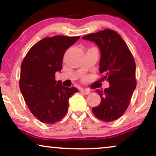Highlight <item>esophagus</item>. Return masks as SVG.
I'll list each match as a JSON object with an SVG mask.
<instances>
[{
	"label": "esophagus",
	"instance_id": "34e87169",
	"mask_svg": "<svg viewBox=\"0 0 156 156\" xmlns=\"http://www.w3.org/2000/svg\"><path fill=\"white\" fill-rule=\"evenodd\" d=\"M80 91L82 92V94H90V91L89 90H87V89H80Z\"/></svg>",
	"mask_w": 156,
	"mask_h": 156
}]
</instances>
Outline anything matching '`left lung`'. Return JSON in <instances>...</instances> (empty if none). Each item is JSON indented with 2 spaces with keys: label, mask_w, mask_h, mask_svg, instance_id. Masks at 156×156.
<instances>
[{
  "label": "left lung",
  "mask_w": 156,
  "mask_h": 156,
  "mask_svg": "<svg viewBox=\"0 0 156 156\" xmlns=\"http://www.w3.org/2000/svg\"><path fill=\"white\" fill-rule=\"evenodd\" d=\"M82 39L94 42L99 48V72L110 85L103 91L97 90L101 103L92 108L93 114L106 122L116 120L127 109L136 87L133 57L121 36L110 29L85 35Z\"/></svg>",
  "instance_id": "8db88e82"
}]
</instances>
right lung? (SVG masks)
Instances as JSON below:
<instances>
[{"instance_id": "right-lung-1", "label": "right lung", "mask_w": 156, "mask_h": 156, "mask_svg": "<svg viewBox=\"0 0 156 156\" xmlns=\"http://www.w3.org/2000/svg\"><path fill=\"white\" fill-rule=\"evenodd\" d=\"M56 35L44 38L30 49L20 69V89L32 114L41 122L52 124L67 114L69 98L77 92L55 80L62 69L65 51L80 39Z\"/></svg>"}]
</instances>
